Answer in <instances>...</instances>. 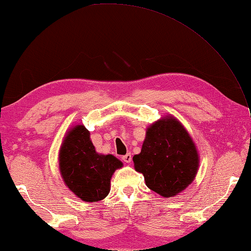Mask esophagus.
<instances>
[{"mask_svg": "<svg viewBox=\"0 0 251 251\" xmlns=\"http://www.w3.org/2000/svg\"><path fill=\"white\" fill-rule=\"evenodd\" d=\"M122 160H123V162H126V163H130V162L132 161V157H131L130 153H126V155L122 156Z\"/></svg>", "mask_w": 251, "mask_h": 251, "instance_id": "obj_1", "label": "esophagus"}]
</instances>
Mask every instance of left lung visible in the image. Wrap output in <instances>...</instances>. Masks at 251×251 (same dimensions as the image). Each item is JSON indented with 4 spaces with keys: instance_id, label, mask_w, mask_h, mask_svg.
<instances>
[{
    "instance_id": "left-lung-1",
    "label": "left lung",
    "mask_w": 251,
    "mask_h": 251,
    "mask_svg": "<svg viewBox=\"0 0 251 251\" xmlns=\"http://www.w3.org/2000/svg\"><path fill=\"white\" fill-rule=\"evenodd\" d=\"M133 163L147 186L169 199L194 181L200 155L187 130L169 114L148 126L141 152L133 156Z\"/></svg>"
}]
</instances>
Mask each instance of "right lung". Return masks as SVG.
Segmentation results:
<instances>
[{"instance_id": "add662e5", "label": "right lung", "mask_w": 251, "mask_h": 251, "mask_svg": "<svg viewBox=\"0 0 251 251\" xmlns=\"http://www.w3.org/2000/svg\"><path fill=\"white\" fill-rule=\"evenodd\" d=\"M59 172L65 185L83 201L103 200L110 181L122 162L112 154H100L83 125H76L65 134L59 149Z\"/></svg>"}]
</instances>
